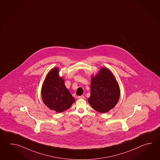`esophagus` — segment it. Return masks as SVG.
Listing matches in <instances>:
<instances>
[{"label":"esophagus","mask_w":160,"mask_h":160,"mask_svg":"<svg viewBox=\"0 0 160 160\" xmlns=\"http://www.w3.org/2000/svg\"><path fill=\"white\" fill-rule=\"evenodd\" d=\"M85 98V97L83 95H81V96H78V99H83Z\"/></svg>","instance_id":"1"}]
</instances>
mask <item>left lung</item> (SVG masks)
I'll return each instance as SVG.
<instances>
[{"mask_svg":"<svg viewBox=\"0 0 160 160\" xmlns=\"http://www.w3.org/2000/svg\"><path fill=\"white\" fill-rule=\"evenodd\" d=\"M90 88L88 102L98 112H108L118 102L119 85L112 72L108 68H101L98 73L92 76Z\"/></svg>","mask_w":160,"mask_h":160,"instance_id":"1","label":"left lung"}]
</instances>
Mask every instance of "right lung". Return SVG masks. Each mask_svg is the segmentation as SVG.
I'll return each mask as SVG.
<instances>
[{
	"label": "right lung",
	"mask_w": 160,
	"mask_h": 160,
	"mask_svg": "<svg viewBox=\"0 0 160 160\" xmlns=\"http://www.w3.org/2000/svg\"><path fill=\"white\" fill-rule=\"evenodd\" d=\"M59 76V68H52L46 75L41 89L43 102L49 109L61 112L69 109L75 99Z\"/></svg>",
	"instance_id": "add662e5"
}]
</instances>
